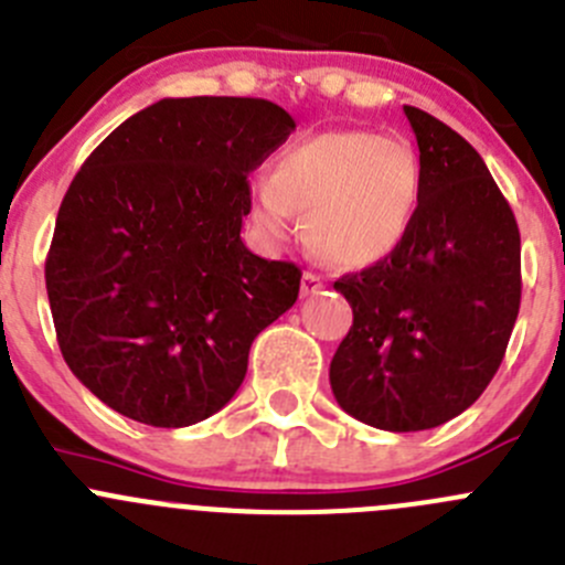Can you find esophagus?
<instances>
[{"instance_id":"1","label":"esophagus","mask_w":565,"mask_h":565,"mask_svg":"<svg viewBox=\"0 0 565 565\" xmlns=\"http://www.w3.org/2000/svg\"><path fill=\"white\" fill-rule=\"evenodd\" d=\"M322 287H326V284H322V278L317 276V273L306 270L303 278H300V292L303 295H317Z\"/></svg>"}]
</instances>
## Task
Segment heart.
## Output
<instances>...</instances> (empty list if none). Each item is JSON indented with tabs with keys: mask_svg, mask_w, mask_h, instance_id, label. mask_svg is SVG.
I'll return each mask as SVG.
<instances>
[{
	"mask_svg": "<svg viewBox=\"0 0 565 565\" xmlns=\"http://www.w3.org/2000/svg\"><path fill=\"white\" fill-rule=\"evenodd\" d=\"M425 168L408 137L375 129L306 135L250 182V217L262 237L284 243L298 232L315 254L342 270H364L397 254L419 221Z\"/></svg>",
	"mask_w": 565,
	"mask_h": 565,
	"instance_id": "heart-1",
	"label": "heart"
}]
</instances>
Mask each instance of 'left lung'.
Wrapping results in <instances>:
<instances>
[{"label": "left lung", "mask_w": 565, "mask_h": 565, "mask_svg": "<svg viewBox=\"0 0 565 565\" xmlns=\"http://www.w3.org/2000/svg\"><path fill=\"white\" fill-rule=\"evenodd\" d=\"M403 109L425 168L419 221L397 254L333 281L353 326L328 372L350 416L392 434L445 425L486 392L522 300L516 217L483 157Z\"/></svg>", "instance_id": "1"}]
</instances>
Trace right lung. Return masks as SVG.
Returning <instances> with one entry per match:
<instances>
[{
  "label": "right lung",
  "instance_id": "add662e5",
  "mask_svg": "<svg viewBox=\"0 0 565 565\" xmlns=\"http://www.w3.org/2000/svg\"><path fill=\"white\" fill-rule=\"evenodd\" d=\"M292 129L267 98H162L79 168L46 292L65 364L104 405L188 428L234 397L254 339L298 300L300 267L239 237L248 173Z\"/></svg>",
  "mask_w": 565,
  "mask_h": 565
}]
</instances>
